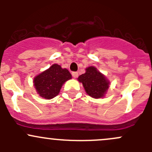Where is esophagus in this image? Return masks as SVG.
I'll list each match as a JSON object with an SVG mask.
<instances>
[{"label": "esophagus", "mask_w": 152, "mask_h": 152, "mask_svg": "<svg viewBox=\"0 0 152 152\" xmlns=\"http://www.w3.org/2000/svg\"><path fill=\"white\" fill-rule=\"evenodd\" d=\"M72 76L74 78H77L79 76V73H78V72H72Z\"/></svg>", "instance_id": "1"}]
</instances>
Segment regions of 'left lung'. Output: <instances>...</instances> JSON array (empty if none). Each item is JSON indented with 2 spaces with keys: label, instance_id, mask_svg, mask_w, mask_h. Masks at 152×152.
<instances>
[{
  "label": "left lung",
  "instance_id": "obj_1",
  "mask_svg": "<svg viewBox=\"0 0 152 152\" xmlns=\"http://www.w3.org/2000/svg\"><path fill=\"white\" fill-rule=\"evenodd\" d=\"M78 80L82 82L87 94L95 99L103 97L110 85L105 76L95 67H87L85 73L79 76Z\"/></svg>",
  "mask_w": 152,
  "mask_h": 152
}]
</instances>
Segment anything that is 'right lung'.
<instances>
[{
  "label": "right lung",
  "mask_w": 152,
  "mask_h": 152,
  "mask_svg": "<svg viewBox=\"0 0 152 152\" xmlns=\"http://www.w3.org/2000/svg\"><path fill=\"white\" fill-rule=\"evenodd\" d=\"M71 77L68 70L53 64L45 71L37 76L34 79V84L41 97L50 99L59 94L62 85Z\"/></svg>",
  "instance_id": "add662e5"
}]
</instances>
